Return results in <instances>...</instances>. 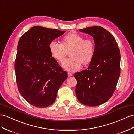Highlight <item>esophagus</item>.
Masks as SVG:
<instances>
[{
    "instance_id": "esophagus-1",
    "label": "esophagus",
    "mask_w": 134,
    "mask_h": 134,
    "mask_svg": "<svg viewBox=\"0 0 134 134\" xmlns=\"http://www.w3.org/2000/svg\"><path fill=\"white\" fill-rule=\"evenodd\" d=\"M67 74H68V77H71V76H72V74L70 73V72H68L67 73Z\"/></svg>"
}]
</instances>
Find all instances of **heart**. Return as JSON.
I'll return each instance as SVG.
<instances>
[{
	"label": "heart",
	"mask_w": 134,
	"mask_h": 134,
	"mask_svg": "<svg viewBox=\"0 0 134 134\" xmlns=\"http://www.w3.org/2000/svg\"><path fill=\"white\" fill-rule=\"evenodd\" d=\"M50 53L54 59L62 62L70 50L71 58L63 62L62 66L65 70L76 71L81 64L87 65L92 61L95 53V43L91 38L84 39V37L75 32L65 36L62 43L53 41L49 44Z\"/></svg>",
	"instance_id": "1"
}]
</instances>
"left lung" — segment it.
<instances>
[{"label":"left lung","instance_id":"1","mask_svg":"<svg viewBox=\"0 0 134 134\" xmlns=\"http://www.w3.org/2000/svg\"><path fill=\"white\" fill-rule=\"evenodd\" d=\"M93 37L95 53L87 69L75 73L76 97L81 104L96 106L109 100L121 73V55L112 34L101 26L79 29Z\"/></svg>","mask_w":134,"mask_h":134}]
</instances>
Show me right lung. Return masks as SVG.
<instances>
[{
	"label": "right lung",
	"mask_w": 134,
	"mask_h": 134,
	"mask_svg": "<svg viewBox=\"0 0 134 134\" xmlns=\"http://www.w3.org/2000/svg\"><path fill=\"white\" fill-rule=\"evenodd\" d=\"M66 31L32 27L20 37L15 62L19 91L30 104L45 108L55 101L57 92L67 78L51 57L49 44Z\"/></svg>",
	"instance_id": "right-lung-1"
}]
</instances>
